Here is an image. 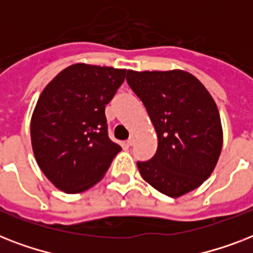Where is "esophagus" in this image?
<instances>
[{
  "mask_svg": "<svg viewBox=\"0 0 253 253\" xmlns=\"http://www.w3.org/2000/svg\"><path fill=\"white\" fill-rule=\"evenodd\" d=\"M135 143V139L134 138H130L128 140H127V146H132Z\"/></svg>",
  "mask_w": 253,
  "mask_h": 253,
  "instance_id": "esophagus-1",
  "label": "esophagus"
}]
</instances>
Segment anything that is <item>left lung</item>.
Returning <instances> with one entry per match:
<instances>
[{
	"mask_svg": "<svg viewBox=\"0 0 253 253\" xmlns=\"http://www.w3.org/2000/svg\"><path fill=\"white\" fill-rule=\"evenodd\" d=\"M158 134V151L139 172L151 186L177 198L208 180L219 159L223 131L218 107L197 77L181 69L127 71Z\"/></svg>",
	"mask_w": 253,
	"mask_h": 253,
	"instance_id": "8db88e82",
	"label": "left lung"
}]
</instances>
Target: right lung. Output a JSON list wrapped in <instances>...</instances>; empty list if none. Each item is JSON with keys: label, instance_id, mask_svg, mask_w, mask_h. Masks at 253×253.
<instances>
[{"label": "right lung", "instance_id": "obj_1", "mask_svg": "<svg viewBox=\"0 0 253 253\" xmlns=\"http://www.w3.org/2000/svg\"><path fill=\"white\" fill-rule=\"evenodd\" d=\"M126 73L77 63L42 91L31 117V144L38 166L57 189L69 194L87 190L122 150L107 135L105 106Z\"/></svg>", "mask_w": 253, "mask_h": 253}]
</instances>
